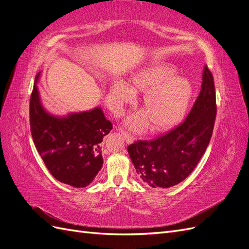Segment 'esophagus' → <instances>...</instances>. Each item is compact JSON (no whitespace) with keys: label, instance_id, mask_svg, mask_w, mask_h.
I'll return each instance as SVG.
<instances>
[{"label":"esophagus","instance_id":"34e87169","mask_svg":"<svg viewBox=\"0 0 249 249\" xmlns=\"http://www.w3.org/2000/svg\"><path fill=\"white\" fill-rule=\"evenodd\" d=\"M120 132H122V134L124 135V140H125L126 143H133V142H134V137L132 136V135H130L129 133H126V132L124 131V130H120Z\"/></svg>","mask_w":249,"mask_h":249}]
</instances>
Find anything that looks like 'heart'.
Segmentation results:
<instances>
[{
  "instance_id": "heart-1",
  "label": "heart",
  "mask_w": 249,
  "mask_h": 249,
  "mask_svg": "<svg viewBox=\"0 0 249 249\" xmlns=\"http://www.w3.org/2000/svg\"><path fill=\"white\" fill-rule=\"evenodd\" d=\"M175 65L155 61L131 73L127 84L115 80L110 86V101L114 112L132 103L137 93L143 95L144 110L127 117L126 124L134 131H143L152 124L154 130H167L184 117L192 95L190 81L178 76Z\"/></svg>"
}]
</instances>
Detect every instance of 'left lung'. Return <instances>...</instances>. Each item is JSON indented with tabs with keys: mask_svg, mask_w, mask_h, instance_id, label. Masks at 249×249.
Wrapping results in <instances>:
<instances>
[{
	"mask_svg": "<svg viewBox=\"0 0 249 249\" xmlns=\"http://www.w3.org/2000/svg\"><path fill=\"white\" fill-rule=\"evenodd\" d=\"M215 118L214 80L205 65L201 90L184 122L153 140H139L127 146L141 182L153 188H169L183 182L205 154Z\"/></svg>",
	"mask_w": 249,
	"mask_h": 249,
	"instance_id": "left-lung-1",
	"label": "left lung"
}]
</instances>
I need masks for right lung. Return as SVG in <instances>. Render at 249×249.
<instances>
[{
	"instance_id": "right-lung-1",
	"label": "right lung",
	"mask_w": 249,
	"mask_h": 249,
	"mask_svg": "<svg viewBox=\"0 0 249 249\" xmlns=\"http://www.w3.org/2000/svg\"><path fill=\"white\" fill-rule=\"evenodd\" d=\"M37 73L30 100V125L34 144L47 168L59 182L76 188L93 182L103 166L101 143L112 130L101 107L54 115L43 107Z\"/></svg>"
}]
</instances>
